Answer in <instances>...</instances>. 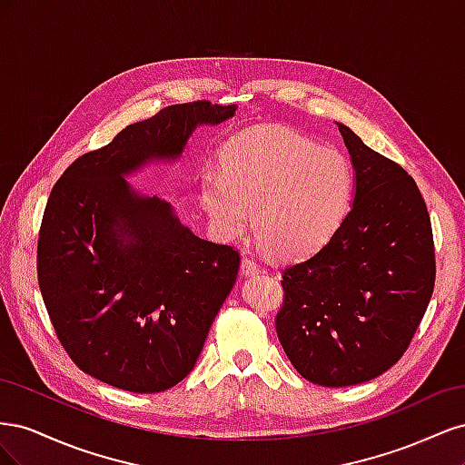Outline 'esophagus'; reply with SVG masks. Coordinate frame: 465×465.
Returning a JSON list of instances; mask_svg holds the SVG:
<instances>
[{"mask_svg": "<svg viewBox=\"0 0 465 465\" xmlns=\"http://www.w3.org/2000/svg\"><path fill=\"white\" fill-rule=\"evenodd\" d=\"M258 272H260V265L256 263V260L252 258V256H244V258H242V273L254 275V273H258Z\"/></svg>", "mask_w": 465, "mask_h": 465, "instance_id": "obj_1", "label": "esophagus"}]
</instances>
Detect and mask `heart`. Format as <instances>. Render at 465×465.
<instances>
[{
    "mask_svg": "<svg viewBox=\"0 0 465 465\" xmlns=\"http://www.w3.org/2000/svg\"><path fill=\"white\" fill-rule=\"evenodd\" d=\"M351 192L353 173L340 151L292 130L258 128L227 147L223 174L202 178L200 198L219 234H242L254 213L262 244L294 258L340 227Z\"/></svg>",
    "mask_w": 465,
    "mask_h": 465,
    "instance_id": "b5f03b06",
    "label": "heart"
}]
</instances>
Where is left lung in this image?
I'll return each mask as SVG.
<instances>
[{"label":"left lung","mask_w":465,"mask_h":465,"mask_svg":"<svg viewBox=\"0 0 465 465\" xmlns=\"http://www.w3.org/2000/svg\"><path fill=\"white\" fill-rule=\"evenodd\" d=\"M340 125L355 200L326 246L283 270L275 330L308 382H367L410 347L432 297L430 217L415 180Z\"/></svg>","instance_id":"1"}]
</instances>
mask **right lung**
Masks as SVG:
<instances>
[{"mask_svg": "<svg viewBox=\"0 0 465 465\" xmlns=\"http://www.w3.org/2000/svg\"><path fill=\"white\" fill-rule=\"evenodd\" d=\"M234 110L166 106L81 154L52 188L38 232L40 292L69 359L101 382L157 393L195 367L241 254L195 236L171 203L137 193L124 176L180 157L198 125Z\"/></svg>", "mask_w": 465, "mask_h": 465, "instance_id": "right-lung-1", "label": "right lung"}]
</instances>
